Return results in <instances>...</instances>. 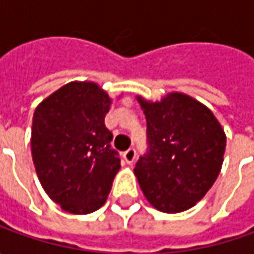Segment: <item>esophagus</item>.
<instances>
[{
	"instance_id": "34e87169",
	"label": "esophagus",
	"mask_w": 254,
	"mask_h": 254,
	"mask_svg": "<svg viewBox=\"0 0 254 254\" xmlns=\"http://www.w3.org/2000/svg\"><path fill=\"white\" fill-rule=\"evenodd\" d=\"M135 155H137L135 148H128L127 151L123 152V158H124V161L127 162L128 165H131L132 162L135 161Z\"/></svg>"
}]
</instances>
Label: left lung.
Segmentation results:
<instances>
[{
  "label": "left lung",
  "mask_w": 254,
  "mask_h": 254,
  "mask_svg": "<svg viewBox=\"0 0 254 254\" xmlns=\"http://www.w3.org/2000/svg\"><path fill=\"white\" fill-rule=\"evenodd\" d=\"M147 119V152L134 174L154 208L178 213L192 208L219 175L226 135L208 107L182 93L161 102L138 97Z\"/></svg>",
  "instance_id": "1"
}]
</instances>
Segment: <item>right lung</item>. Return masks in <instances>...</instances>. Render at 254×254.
<instances>
[{
    "instance_id": "right-lung-1",
    "label": "right lung",
    "mask_w": 254,
    "mask_h": 254,
    "mask_svg": "<svg viewBox=\"0 0 254 254\" xmlns=\"http://www.w3.org/2000/svg\"><path fill=\"white\" fill-rule=\"evenodd\" d=\"M112 100L92 82L64 84L34 113L31 150L35 170L51 199L84 215L104 205L117 171L119 152L104 124Z\"/></svg>"
}]
</instances>
